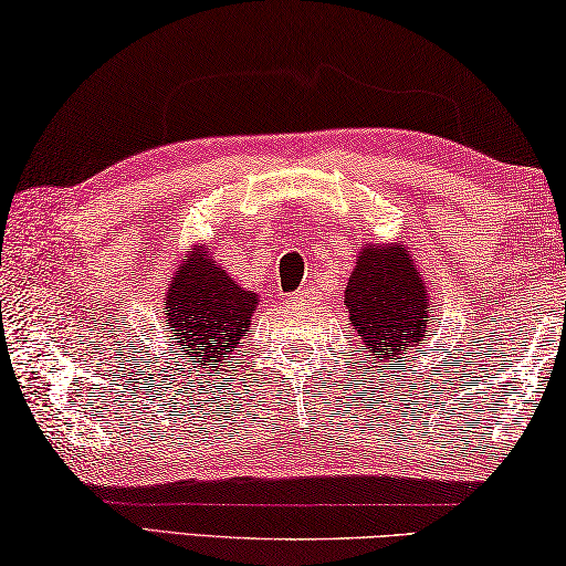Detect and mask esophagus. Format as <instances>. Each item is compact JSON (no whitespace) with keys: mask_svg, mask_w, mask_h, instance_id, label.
I'll use <instances>...</instances> for the list:
<instances>
[{"mask_svg":"<svg viewBox=\"0 0 566 566\" xmlns=\"http://www.w3.org/2000/svg\"><path fill=\"white\" fill-rule=\"evenodd\" d=\"M312 300H314V292L306 290V286H304V290L292 294V302H296V304H310Z\"/></svg>","mask_w":566,"mask_h":566,"instance_id":"esophagus-1","label":"esophagus"}]
</instances>
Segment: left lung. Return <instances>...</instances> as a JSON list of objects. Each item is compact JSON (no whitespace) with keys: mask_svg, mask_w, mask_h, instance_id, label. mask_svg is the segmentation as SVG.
I'll use <instances>...</instances> for the list:
<instances>
[{"mask_svg":"<svg viewBox=\"0 0 566 566\" xmlns=\"http://www.w3.org/2000/svg\"><path fill=\"white\" fill-rule=\"evenodd\" d=\"M346 306L356 334L376 364L408 358L426 342L430 324L428 290L403 244H368L346 284Z\"/></svg>","mask_w":566,"mask_h":566,"instance_id":"left-lung-1","label":"left lung"}]
</instances>
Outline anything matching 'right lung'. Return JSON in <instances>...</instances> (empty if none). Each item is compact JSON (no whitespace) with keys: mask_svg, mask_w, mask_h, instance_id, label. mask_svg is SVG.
<instances>
[{"mask_svg":"<svg viewBox=\"0 0 566 566\" xmlns=\"http://www.w3.org/2000/svg\"><path fill=\"white\" fill-rule=\"evenodd\" d=\"M256 294L242 290L232 276L202 250L192 252L172 276L166 296V328L176 356L198 368L232 364L240 338L250 326Z\"/></svg>","mask_w":566,"mask_h":566,"instance_id":"add662e5","label":"right lung"}]
</instances>
